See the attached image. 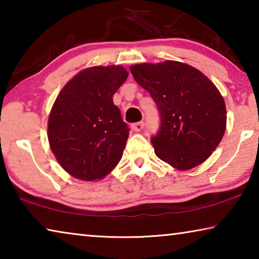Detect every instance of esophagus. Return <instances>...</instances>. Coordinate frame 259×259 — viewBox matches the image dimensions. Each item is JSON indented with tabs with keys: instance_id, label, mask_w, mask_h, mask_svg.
<instances>
[{
	"instance_id": "obj_1",
	"label": "esophagus",
	"mask_w": 259,
	"mask_h": 259,
	"mask_svg": "<svg viewBox=\"0 0 259 259\" xmlns=\"http://www.w3.org/2000/svg\"><path fill=\"white\" fill-rule=\"evenodd\" d=\"M131 128L134 131H140L144 128V122H137V123L131 125Z\"/></svg>"
}]
</instances>
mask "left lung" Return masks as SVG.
Returning <instances> with one entry per match:
<instances>
[{
  "label": "left lung",
  "instance_id": "left-lung-1",
  "mask_svg": "<svg viewBox=\"0 0 259 259\" xmlns=\"http://www.w3.org/2000/svg\"><path fill=\"white\" fill-rule=\"evenodd\" d=\"M130 72L160 112V130L151 139L156 156L178 170L203 163L226 129L225 102L216 85L199 69L175 60L136 64Z\"/></svg>",
  "mask_w": 259,
  "mask_h": 259
}]
</instances>
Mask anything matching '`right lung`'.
<instances>
[{"mask_svg":"<svg viewBox=\"0 0 259 259\" xmlns=\"http://www.w3.org/2000/svg\"><path fill=\"white\" fill-rule=\"evenodd\" d=\"M128 75L121 65L89 67L57 96L48 120V139L61 168L74 178L103 179L120 162L129 128L113 95Z\"/></svg>","mask_w":259,"mask_h":259,"instance_id":"add662e5","label":"right lung"}]
</instances>
